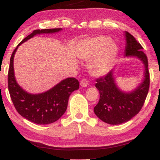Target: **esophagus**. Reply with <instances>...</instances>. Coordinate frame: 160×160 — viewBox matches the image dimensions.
<instances>
[{
  "instance_id": "obj_1",
  "label": "esophagus",
  "mask_w": 160,
  "mask_h": 160,
  "mask_svg": "<svg viewBox=\"0 0 160 160\" xmlns=\"http://www.w3.org/2000/svg\"><path fill=\"white\" fill-rule=\"evenodd\" d=\"M88 84H89V82H88V80L87 79V78H84V79H82V81H81V82H80L81 87H87V85H88Z\"/></svg>"
}]
</instances>
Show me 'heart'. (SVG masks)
Returning <instances> with one entry per match:
<instances>
[{
    "mask_svg": "<svg viewBox=\"0 0 160 160\" xmlns=\"http://www.w3.org/2000/svg\"><path fill=\"white\" fill-rule=\"evenodd\" d=\"M118 47L106 36H97L83 41L78 47V56L90 64V72L96 76L108 73L115 62Z\"/></svg>",
    "mask_w": 160,
    "mask_h": 160,
    "instance_id": "heart-1",
    "label": "heart"
}]
</instances>
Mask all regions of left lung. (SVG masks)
<instances>
[{
  "label": "left lung",
  "instance_id": "left-lung-1",
  "mask_svg": "<svg viewBox=\"0 0 160 160\" xmlns=\"http://www.w3.org/2000/svg\"><path fill=\"white\" fill-rule=\"evenodd\" d=\"M125 56L137 57L145 67L143 82L131 92H124L115 84L113 71L98 78L95 84L100 93V100L94 108L96 116L110 124L124 123L139 113L149 89L150 77L148 58L142 51L143 47L130 32H125Z\"/></svg>",
  "mask_w": 160,
  "mask_h": 160
}]
</instances>
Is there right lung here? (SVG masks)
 <instances>
[{"label":"right lung","mask_w":160,"mask_h":160,"mask_svg":"<svg viewBox=\"0 0 160 160\" xmlns=\"http://www.w3.org/2000/svg\"><path fill=\"white\" fill-rule=\"evenodd\" d=\"M61 30V28L35 30L17 45L10 59L8 88L11 99L17 112L22 117L36 124H51L60 119L66 111L71 94L79 87V82L75 78H68L43 93L38 95L28 93L19 86L15 79L14 57L19 46L35 35L52 33Z\"/></svg>","instance_id":"1"}]
</instances>
